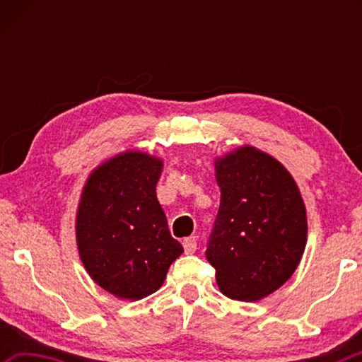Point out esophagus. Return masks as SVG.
I'll return each instance as SVG.
<instances>
[{"mask_svg":"<svg viewBox=\"0 0 362 362\" xmlns=\"http://www.w3.org/2000/svg\"><path fill=\"white\" fill-rule=\"evenodd\" d=\"M183 249H185V254H194L196 249H198V240L194 236H189L183 240Z\"/></svg>","mask_w":362,"mask_h":362,"instance_id":"obj_1","label":"esophagus"}]
</instances>
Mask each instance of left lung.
<instances>
[{"label": "left lung", "mask_w": 362, "mask_h": 362, "mask_svg": "<svg viewBox=\"0 0 362 362\" xmlns=\"http://www.w3.org/2000/svg\"><path fill=\"white\" fill-rule=\"evenodd\" d=\"M220 207L206 257L218 289L257 302L296 272L306 246V211L283 164L254 146L216 159Z\"/></svg>", "instance_id": "8db88e82"}]
</instances>
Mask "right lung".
Instances as JSON below:
<instances>
[{"mask_svg": "<svg viewBox=\"0 0 362 362\" xmlns=\"http://www.w3.org/2000/svg\"><path fill=\"white\" fill-rule=\"evenodd\" d=\"M159 158L119 153L93 170L76 212V243L89 276L118 298L156 292L183 252L156 198Z\"/></svg>", "mask_w": 362, "mask_h": 362, "instance_id": "add662e5", "label": "right lung"}]
</instances>
